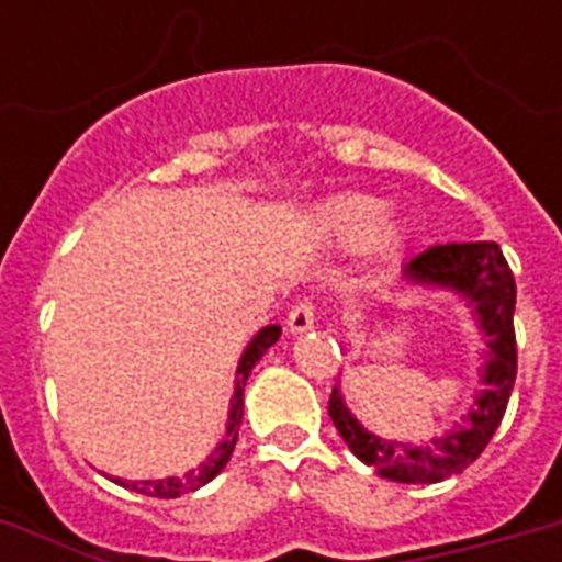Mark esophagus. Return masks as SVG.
<instances>
[{
    "mask_svg": "<svg viewBox=\"0 0 562 562\" xmlns=\"http://www.w3.org/2000/svg\"><path fill=\"white\" fill-rule=\"evenodd\" d=\"M285 326H289L291 335H303L308 333V329H315V306H312L308 300H303L297 306H291Z\"/></svg>",
    "mask_w": 562,
    "mask_h": 562,
    "instance_id": "obj_1",
    "label": "esophagus"
}]
</instances>
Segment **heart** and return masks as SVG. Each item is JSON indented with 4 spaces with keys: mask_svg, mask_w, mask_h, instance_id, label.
<instances>
[{
    "mask_svg": "<svg viewBox=\"0 0 562 562\" xmlns=\"http://www.w3.org/2000/svg\"><path fill=\"white\" fill-rule=\"evenodd\" d=\"M384 203L373 194H335L324 201L312 215V233L338 250H359L370 245H393L400 238V227L382 224Z\"/></svg>",
    "mask_w": 562,
    "mask_h": 562,
    "instance_id": "heart-1",
    "label": "heart"
}]
</instances>
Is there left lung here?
Here are the masks:
<instances>
[{"instance_id":"1","label":"left lung","mask_w":562,"mask_h":562,"mask_svg":"<svg viewBox=\"0 0 562 562\" xmlns=\"http://www.w3.org/2000/svg\"><path fill=\"white\" fill-rule=\"evenodd\" d=\"M405 280L428 291H446L470 306L484 338L481 350V391L463 423L428 443L384 440L352 417L341 387L329 396V417L350 452L373 467L382 479L400 484H437L470 467L505 417L516 382V282L505 254L496 241L435 245L405 262Z\"/></svg>"}]
</instances>
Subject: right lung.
<instances>
[{
	"label": "right lung",
	"mask_w": 562,
	"mask_h": 562,
	"mask_svg": "<svg viewBox=\"0 0 562 562\" xmlns=\"http://www.w3.org/2000/svg\"><path fill=\"white\" fill-rule=\"evenodd\" d=\"M280 326L271 324L259 329V333L250 338L247 344V350L241 352V359H238V368H236V387H233V400H229V417H227V431H224V440L215 446V452L206 458V461L198 467V470H189L183 479H154V481H125V479H113L116 484L127 490H136V493H143V496H157V498H178L183 493H192V490H201L203 484H210L215 475H218L224 467H227L229 454L236 449V440H238V426H241V414H245V382L250 370L256 368V361L262 359L265 350L277 344L280 338Z\"/></svg>",
	"instance_id": "1"
}]
</instances>
